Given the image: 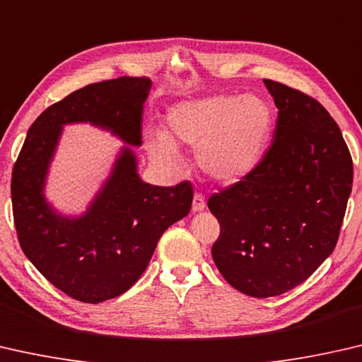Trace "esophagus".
<instances>
[{"label":"esophagus","mask_w":362,"mask_h":362,"mask_svg":"<svg viewBox=\"0 0 362 362\" xmlns=\"http://www.w3.org/2000/svg\"><path fill=\"white\" fill-rule=\"evenodd\" d=\"M205 197L200 192H195L194 194V200H192V210L194 211H202L205 209Z\"/></svg>","instance_id":"esophagus-1"}]
</instances>
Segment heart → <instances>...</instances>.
I'll return each mask as SVG.
<instances>
[{
    "label": "heart",
    "instance_id": "1",
    "mask_svg": "<svg viewBox=\"0 0 362 362\" xmlns=\"http://www.w3.org/2000/svg\"><path fill=\"white\" fill-rule=\"evenodd\" d=\"M170 136L153 133L151 153L158 163L180 168L173 141L197 149V163L218 181L230 182L257 167L269 139L272 115L255 96H211L176 104L167 115Z\"/></svg>",
    "mask_w": 362,
    "mask_h": 362
}]
</instances>
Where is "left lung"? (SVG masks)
<instances>
[{
	"label": "left lung",
	"instance_id": "1",
	"mask_svg": "<svg viewBox=\"0 0 362 362\" xmlns=\"http://www.w3.org/2000/svg\"><path fill=\"white\" fill-rule=\"evenodd\" d=\"M279 109L274 141L250 173L209 199L220 223L218 271L255 298L305 282L334 252L353 186V160L324 105L264 80Z\"/></svg>",
	"mask_w": 362,
	"mask_h": 362
}]
</instances>
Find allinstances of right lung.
Returning <instances> with one entry per match:
<instances>
[{
  "label": "right lung",
  "mask_w": 362,
  "mask_h": 362,
  "mask_svg": "<svg viewBox=\"0 0 362 362\" xmlns=\"http://www.w3.org/2000/svg\"><path fill=\"white\" fill-rule=\"evenodd\" d=\"M146 76L91 83L49 105L32 123L11 180L17 239L35 268L56 288L85 303L125 293L149 264L157 242L191 211V181L162 187L142 182L129 147L85 215L75 220L52 211L43 197L46 170L62 125L91 122L128 144H141Z\"/></svg>",
  "instance_id": "add662e5"
}]
</instances>
